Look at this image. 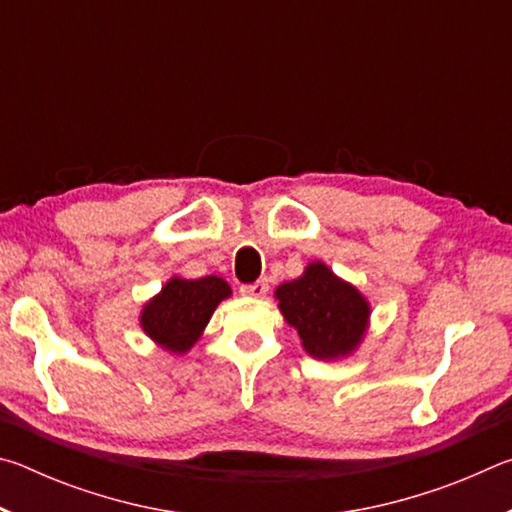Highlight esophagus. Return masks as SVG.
I'll list each match as a JSON object with an SVG mask.
<instances>
[{"label": "esophagus", "mask_w": 512, "mask_h": 512, "mask_svg": "<svg viewBox=\"0 0 512 512\" xmlns=\"http://www.w3.org/2000/svg\"><path fill=\"white\" fill-rule=\"evenodd\" d=\"M241 296H248V298H262L266 296L268 291V282L266 280H257L253 284H241Z\"/></svg>", "instance_id": "esophagus-1"}]
</instances>
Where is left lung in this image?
<instances>
[{"mask_svg": "<svg viewBox=\"0 0 512 512\" xmlns=\"http://www.w3.org/2000/svg\"><path fill=\"white\" fill-rule=\"evenodd\" d=\"M289 325L311 357L334 359L357 348L368 325V302L325 264H309L302 277L275 291Z\"/></svg>", "mask_w": 512, "mask_h": 512, "instance_id": "1", "label": "left lung"}]
</instances>
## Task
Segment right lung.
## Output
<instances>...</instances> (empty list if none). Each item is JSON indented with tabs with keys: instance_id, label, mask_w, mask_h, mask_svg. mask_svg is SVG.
Returning a JSON list of instances; mask_svg holds the SVG:
<instances>
[{
	"instance_id": "add662e5",
	"label": "right lung",
	"mask_w": 512,
	"mask_h": 512,
	"mask_svg": "<svg viewBox=\"0 0 512 512\" xmlns=\"http://www.w3.org/2000/svg\"><path fill=\"white\" fill-rule=\"evenodd\" d=\"M230 296L228 282L216 275L198 280L173 277L142 311L144 332L162 348L185 352L201 336L216 305Z\"/></svg>"
}]
</instances>
